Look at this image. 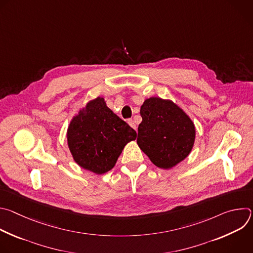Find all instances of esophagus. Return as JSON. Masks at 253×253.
Returning <instances> with one entry per match:
<instances>
[{"label":"esophagus","mask_w":253,"mask_h":253,"mask_svg":"<svg viewBox=\"0 0 253 253\" xmlns=\"http://www.w3.org/2000/svg\"><path fill=\"white\" fill-rule=\"evenodd\" d=\"M128 124L133 128V129H137V125H136V123H135V121L134 120H132V119H130V120H128Z\"/></svg>","instance_id":"obj_1"}]
</instances>
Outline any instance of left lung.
Listing matches in <instances>:
<instances>
[{
  "mask_svg": "<svg viewBox=\"0 0 253 253\" xmlns=\"http://www.w3.org/2000/svg\"><path fill=\"white\" fill-rule=\"evenodd\" d=\"M137 144L151 162L170 169L184 160L195 141V126L189 116L171 100L151 97L144 101Z\"/></svg>",
  "mask_w": 253,
  "mask_h": 253,
  "instance_id": "8db88e82",
  "label": "left lung"
}]
</instances>
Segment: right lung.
Instances as JSON below:
<instances>
[{
	"instance_id": "obj_1",
	"label": "right lung",
	"mask_w": 253,
	"mask_h": 253,
	"mask_svg": "<svg viewBox=\"0 0 253 253\" xmlns=\"http://www.w3.org/2000/svg\"><path fill=\"white\" fill-rule=\"evenodd\" d=\"M137 133L107 107L104 98L87 103L71 120L67 141L75 162L96 174L111 170L125 145Z\"/></svg>"
}]
</instances>
